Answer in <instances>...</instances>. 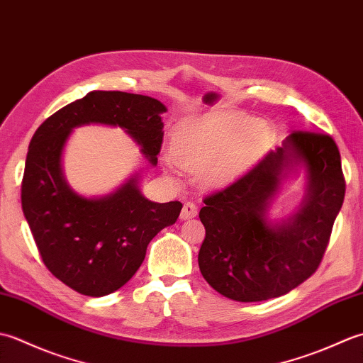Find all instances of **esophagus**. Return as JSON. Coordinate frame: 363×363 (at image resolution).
Listing matches in <instances>:
<instances>
[{
  "label": "esophagus",
  "instance_id": "obj_1",
  "mask_svg": "<svg viewBox=\"0 0 363 363\" xmlns=\"http://www.w3.org/2000/svg\"><path fill=\"white\" fill-rule=\"evenodd\" d=\"M198 215V207L194 203H184L182 212H181V220H190Z\"/></svg>",
  "mask_w": 363,
  "mask_h": 363
}]
</instances>
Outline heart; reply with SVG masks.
<instances>
[{"instance_id": "heart-1", "label": "heart", "mask_w": 363, "mask_h": 363, "mask_svg": "<svg viewBox=\"0 0 363 363\" xmlns=\"http://www.w3.org/2000/svg\"><path fill=\"white\" fill-rule=\"evenodd\" d=\"M276 145V130L251 115H209L177 130L169 156L190 173L201 172L209 189H225L264 160Z\"/></svg>"}]
</instances>
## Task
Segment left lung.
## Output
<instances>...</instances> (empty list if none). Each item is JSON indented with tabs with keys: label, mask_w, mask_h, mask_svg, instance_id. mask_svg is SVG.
<instances>
[{
	"label": "left lung",
	"mask_w": 363,
	"mask_h": 363,
	"mask_svg": "<svg viewBox=\"0 0 363 363\" xmlns=\"http://www.w3.org/2000/svg\"><path fill=\"white\" fill-rule=\"evenodd\" d=\"M305 172V196L289 218L267 212L281 182ZM345 179L333 137L293 133L233 186L207 196L199 211L206 238L198 265L220 295L257 303L293 290L320 265L342 209Z\"/></svg>",
	"instance_id": "obj_1"
}]
</instances>
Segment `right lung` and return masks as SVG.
<instances>
[{
  "instance_id": "obj_1",
  "label": "right lung",
  "mask_w": 363,
  "mask_h": 363,
  "mask_svg": "<svg viewBox=\"0 0 363 363\" xmlns=\"http://www.w3.org/2000/svg\"><path fill=\"white\" fill-rule=\"evenodd\" d=\"M159 99L126 91L94 90L46 118L29 143L21 207L46 268L81 295L106 296L140 268L150 242L179 217V201L145 198L130 174L112 194L84 196L67 182L62 167L73 129L120 128L154 167L164 138Z\"/></svg>"
}]
</instances>
